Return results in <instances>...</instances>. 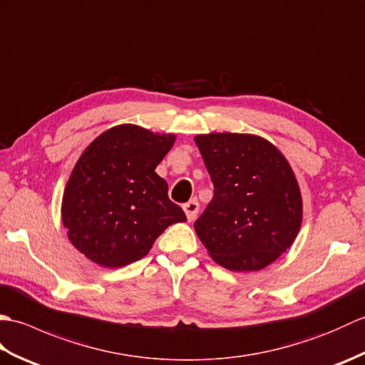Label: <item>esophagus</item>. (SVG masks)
<instances>
[{"label": "esophagus", "instance_id": "esophagus-1", "mask_svg": "<svg viewBox=\"0 0 365 365\" xmlns=\"http://www.w3.org/2000/svg\"><path fill=\"white\" fill-rule=\"evenodd\" d=\"M183 210H185V213H187L188 221H195L197 213H199V202L196 199L188 200L187 204H183Z\"/></svg>", "mask_w": 365, "mask_h": 365}]
</instances>
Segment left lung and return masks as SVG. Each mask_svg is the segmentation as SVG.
<instances>
[{
	"mask_svg": "<svg viewBox=\"0 0 365 365\" xmlns=\"http://www.w3.org/2000/svg\"><path fill=\"white\" fill-rule=\"evenodd\" d=\"M215 196L195 230L218 265L257 271L293 245L302 221L297 177L281 150L245 133L197 135Z\"/></svg>",
	"mask_w": 365,
	"mask_h": 365,
	"instance_id": "1",
	"label": "left lung"
}]
</instances>
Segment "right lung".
<instances>
[{
	"label": "right lung",
	"instance_id": "add662e5",
	"mask_svg": "<svg viewBox=\"0 0 365 365\" xmlns=\"http://www.w3.org/2000/svg\"><path fill=\"white\" fill-rule=\"evenodd\" d=\"M175 143L123 123L92 141L66 185L61 216L71 243L105 268L130 265L150 251L170 224L185 222L155 168Z\"/></svg>",
	"mask_w": 365,
	"mask_h": 365
}]
</instances>
